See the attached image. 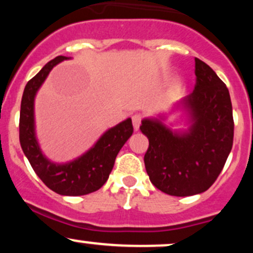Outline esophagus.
I'll list each match as a JSON object with an SVG mask.
<instances>
[{
	"label": "esophagus",
	"mask_w": 253,
	"mask_h": 253,
	"mask_svg": "<svg viewBox=\"0 0 253 253\" xmlns=\"http://www.w3.org/2000/svg\"><path fill=\"white\" fill-rule=\"evenodd\" d=\"M141 115L140 114H134L132 117V121H133V127H134L135 130L139 129V126H140L141 124Z\"/></svg>",
	"instance_id": "1"
}]
</instances>
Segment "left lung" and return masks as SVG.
I'll return each mask as SVG.
<instances>
[{"label": "left lung", "instance_id": "1", "mask_svg": "<svg viewBox=\"0 0 253 253\" xmlns=\"http://www.w3.org/2000/svg\"><path fill=\"white\" fill-rule=\"evenodd\" d=\"M195 89L184 100L193 115L189 133L176 134L159 121L144 120L149 139L144 156L150 181L168 195L190 196L210 189L232 150L234 121L226 84L195 58Z\"/></svg>", "mask_w": 253, "mask_h": 253}]
</instances>
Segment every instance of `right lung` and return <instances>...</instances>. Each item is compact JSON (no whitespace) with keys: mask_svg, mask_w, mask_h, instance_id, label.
<instances>
[{"mask_svg":"<svg viewBox=\"0 0 253 253\" xmlns=\"http://www.w3.org/2000/svg\"><path fill=\"white\" fill-rule=\"evenodd\" d=\"M69 57L58 56L26 84L21 100L19 138L22 151L46 187L60 195H86L100 189L108 179L119 151L133 133L130 119L107 130L85 155L71 163L57 165L42 156L34 135V96L54 65Z\"/></svg>","mask_w":253,"mask_h":253,"instance_id":"1","label":"right lung"}]
</instances>
